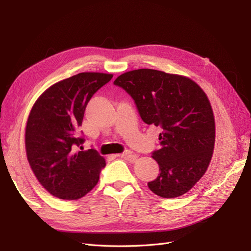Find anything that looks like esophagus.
<instances>
[{
    "instance_id": "obj_1",
    "label": "esophagus",
    "mask_w": 251,
    "mask_h": 251,
    "mask_svg": "<svg viewBox=\"0 0 251 251\" xmlns=\"http://www.w3.org/2000/svg\"><path fill=\"white\" fill-rule=\"evenodd\" d=\"M115 157H122V158H127L130 161H133L136 159V155H134L130 150H125L123 153L115 155Z\"/></svg>"
}]
</instances>
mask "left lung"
Returning a JSON list of instances; mask_svg holds the SVG:
<instances>
[{"label": "left lung", "instance_id": "8db88e82", "mask_svg": "<svg viewBox=\"0 0 251 251\" xmlns=\"http://www.w3.org/2000/svg\"><path fill=\"white\" fill-rule=\"evenodd\" d=\"M125 90L147 125L160 127V149L152 152L159 165L150 190L165 199L181 197L206 173L215 143L210 101L198 83L177 74L137 69L114 81Z\"/></svg>", "mask_w": 251, "mask_h": 251}]
</instances>
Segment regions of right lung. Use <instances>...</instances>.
Segmentation results:
<instances>
[{
    "instance_id": "1",
    "label": "right lung",
    "mask_w": 251,
    "mask_h": 251,
    "mask_svg": "<svg viewBox=\"0 0 251 251\" xmlns=\"http://www.w3.org/2000/svg\"><path fill=\"white\" fill-rule=\"evenodd\" d=\"M113 74L82 72L54 83L35 102L25 128L27 161L42 186L61 200H78L96 186L105 160L94 150H74L93 95Z\"/></svg>"
}]
</instances>
